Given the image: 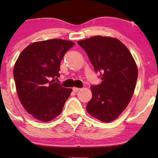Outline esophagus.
Instances as JSON below:
<instances>
[{
  "label": "esophagus",
  "mask_w": 158,
  "mask_h": 158,
  "mask_svg": "<svg viewBox=\"0 0 158 158\" xmlns=\"http://www.w3.org/2000/svg\"><path fill=\"white\" fill-rule=\"evenodd\" d=\"M73 91H74V92H78L79 90H81V89H79V88L74 87L73 89Z\"/></svg>",
  "instance_id": "1"
}]
</instances>
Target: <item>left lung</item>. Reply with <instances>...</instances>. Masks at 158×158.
I'll use <instances>...</instances> for the list:
<instances>
[{
	"label": "left lung",
	"mask_w": 158,
	"mask_h": 158,
	"mask_svg": "<svg viewBox=\"0 0 158 158\" xmlns=\"http://www.w3.org/2000/svg\"><path fill=\"white\" fill-rule=\"evenodd\" d=\"M85 50L102 81L91 85L92 98L86 106L90 116L109 123L127 107L138 77L135 60L125 45L116 38L97 35L77 42Z\"/></svg>",
	"instance_id": "8db88e82"
}]
</instances>
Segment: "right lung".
<instances>
[{"mask_svg": "<svg viewBox=\"0 0 158 158\" xmlns=\"http://www.w3.org/2000/svg\"><path fill=\"white\" fill-rule=\"evenodd\" d=\"M74 43L62 39L29 44L15 64L14 78L21 105L35 118L48 122L56 118L70 95L72 89L55 82L60 61Z\"/></svg>", "mask_w": 158, "mask_h": 158, "instance_id": "right-lung-1", "label": "right lung"}]
</instances>
